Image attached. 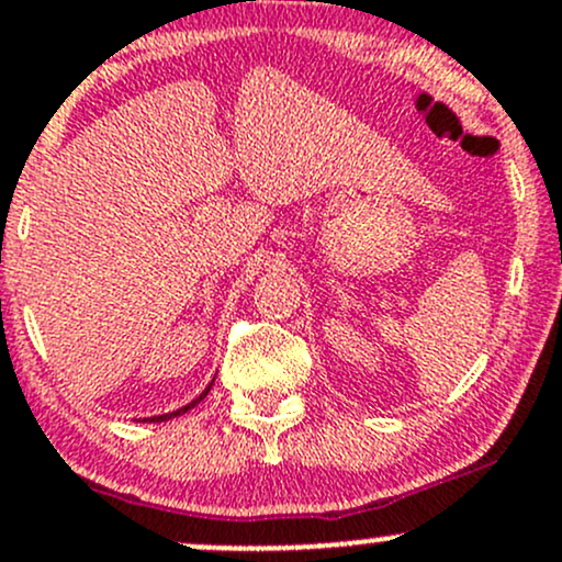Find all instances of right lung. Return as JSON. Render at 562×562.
Here are the masks:
<instances>
[{
	"mask_svg": "<svg viewBox=\"0 0 562 562\" xmlns=\"http://www.w3.org/2000/svg\"><path fill=\"white\" fill-rule=\"evenodd\" d=\"M212 382H215V380H212ZM210 387H212V385H210ZM210 387H206V390H204V393H202V395H199V398H193V401H191V404H188V406H182V409H177V412H169V415H158V417H150V420H153V423H161V420H172V417H177V415H186V412H188V409H193V406H196V404H199V401H202V398H204V395H206V393H210Z\"/></svg>",
	"mask_w": 562,
	"mask_h": 562,
	"instance_id": "1",
	"label": "right lung"
}]
</instances>
